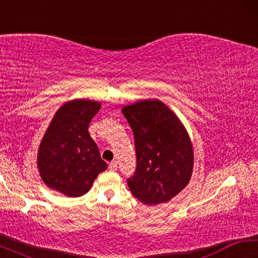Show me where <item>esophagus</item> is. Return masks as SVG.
Returning <instances> with one entry per match:
<instances>
[{
    "label": "esophagus",
    "mask_w": 258,
    "mask_h": 258,
    "mask_svg": "<svg viewBox=\"0 0 258 258\" xmlns=\"http://www.w3.org/2000/svg\"><path fill=\"white\" fill-rule=\"evenodd\" d=\"M117 167H118V165H117L116 160H112L109 163V171H117Z\"/></svg>",
    "instance_id": "1"
}]
</instances>
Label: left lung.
<instances>
[{"mask_svg": "<svg viewBox=\"0 0 258 258\" xmlns=\"http://www.w3.org/2000/svg\"><path fill=\"white\" fill-rule=\"evenodd\" d=\"M134 134L137 169L127 184L135 198L158 205L175 197L189 183L194 150L178 117L158 99L121 109Z\"/></svg>", "mask_w": 258, "mask_h": 258, "instance_id": "left-lung-1", "label": "left lung"}]
</instances>
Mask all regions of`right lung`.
Segmentation results:
<instances>
[{
  "label": "right lung",
  "mask_w": 258,
  "mask_h": 258,
  "mask_svg": "<svg viewBox=\"0 0 258 258\" xmlns=\"http://www.w3.org/2000/svg\"><path fill=\"white\" fill-rule=\"evenodd\" d=\"M100 108V102L75 99L55 112L37 154L40 175L50 189L67 197H81L106 171L107 163L87 131Z\"/></svg>",
  "instance_id": "obj_1"
}]
</instances>
